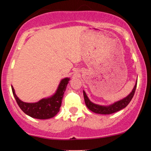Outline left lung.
Returning <instances> with one entry per match:
<instances>
[{
	"instance_id": "1",
	"label": "left lung",
	"mask_w": 151,
	"mask_h": 151,
	"mask_svg": "<svg viewBox=\"0 0 151 151\" xmlns=\"http://www.w3.org/2000/svg\"><path fill=\"white\" fill-rule=\"evenodd\" d=\"M136 86L137 82L136 83V84H135L132 91H131L126 97L124 98L123 99L120 100V101H118L109 106H101L96 104H93V102H91L89 99L88 96H86L85 91H83L84 101H85L86 106H87V108L89 109L90 111H91L94 112V113L99 114H114L115 113V112L119 111H120L121 109H124L125 107L127 106V105L129 104L130 101H131V99H132V98L133 97V95H134L135 91H136Z\"/></svg>"
}]
</instances>
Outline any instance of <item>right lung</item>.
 <instances>
[{
  "instance_id": "obj_1",
  "label": "right lung",
  "mask_w": 151,
  "mask_h": 151,
  "mask_svg": "<svg viewBox=\"0 0 151 151\" xmlns=\"http://www.w3.org/2000/svg\"><path fill=\"white\" fill-rule=\"evenodd\" d=\"M69 81L70 78L62 79L55 94L49 98L42 99L36 103H26L21 101L15 94L13 86L11 87L17 104L24 113L35 119H48L55 116L60 111L62 100Z\"/></svg>"
}]
</instances>
